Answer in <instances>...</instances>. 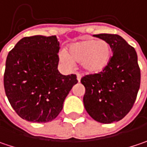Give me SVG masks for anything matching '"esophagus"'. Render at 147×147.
<instances>
[{"label":"esophagus","mask_w":147,"mask_h":147,"mask_svg":"<svg viewBox=\"0 0 147 147\" xmlns=\"http://www.w3.org/2000/svg\"><path fill=\"white\" fill-rule=\"evenodd\" d=\"M76 77H77V81L80 82H81V79H82V75L79 73L76 74Z\"/></svg>","instance_id":"1"}]
</instances>
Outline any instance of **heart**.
<instances>
[{
	"mask_svg": "<svg viewBox=\"0 0 147 147\" xmlns=\"http://www.w3.org/2000/svg\"><path fill=\"white\" fill-rule=\"evenodd\" d=\"M69 55L61 51V62L66 65H72L74 61L80 62L82 70L86 74H97L103 71L111 59V49L106 40L88 38L70 46Z\"/></svg>",
	"mask_w": 147,
	"mask_h": 147,
	"instance_id": "heart-1",
	"label": "heart"
}]
</instances>
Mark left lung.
<instances>
[{"instance_id": "obj_1", "label": "left lung", "mask_w": 147, "mask_h": 147, "mask_svg": "<svg viewBox=\"0 0 147 147\" xmlns=\"http://www.w3.org/2000/svg\"><path fill=\"white\" fill-rule=\"evenodd\" d=\"M110 44L113 55L106 69L81 80L86 88L84 107L95 121L110 124L128 114L141 84V71L134 47L116 34L94 35Z\"/></svg>"}]
</instances>
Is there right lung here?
<instances>
[{
  "mask_svg": "<svg viewBox=\"0 0 147 147\" xmlns=\"http://www.w3.org/2000/svg\"><path fill=\"white\" fill-rule=\"evenodd\" d=\"M59 50L56 36H33L20 40L8 53L5 91L22 119L39 123L53 121L78 82L76 75L64 76L57 70Z\"/></svg>",
  "mask_w": 147,
  "mask_h": 147,
  "instance_id": "1",
  "label": "right lung"
}]
</instances>
